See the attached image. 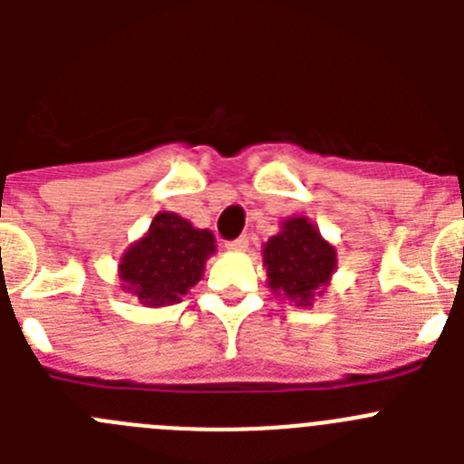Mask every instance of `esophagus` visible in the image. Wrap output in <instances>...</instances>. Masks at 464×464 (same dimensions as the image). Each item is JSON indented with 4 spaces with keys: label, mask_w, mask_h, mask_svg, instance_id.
I'll return each instance as SVG.
<instances>
[{
    "label": "esophagus",
    "mask_w": 464,
    "mask_h": 464,
    "mask_svg": "<svg viewBox=\"0 0 464 464\" xmlns=\"http://www.w3.org/2000/svg\"><path fill=\"white\" fill-rule=\"evenodd\" d=\"M225 248H227V251H235V253L246 251V248H248V237H246V235L237 237V239L227 241V244H225Z\"/></svg>",
    "instance_id": "1"
}]
</instances>
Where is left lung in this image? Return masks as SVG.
Listing matches in <instances>:
<instances>
[{"label": "left lung", "mask_w": 464, "mask_h": 464, "mask_svg": "<svg viewBox=\"0 0 464 464\" xmlns=\"http://www.w3.org/2000/svg\"><path fill=\"white\" fill-rule=\"evenodd\" d=\"M262 260L272 293L288 297L295 306H311L315 295L325 293L337 269L334 246L304 216L283 220L281 232L262 248Z\"/></svg>", "instance_id": "8db88e82"}]
</instances>
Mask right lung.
Listing matches in <instances>:
<instances>
[{
	"instance_id": "right-lung-1",
	"label": "right lung",
	"mask_w": 464,
	"mask_h": 464,
	"mask_svg": "<svg viewBox=\"0 0 464 464\" xmlns=\"http://www.w3.org/2000/svg\"><path fill=\"white\" fill-rule=\"evenodd\" d=\"M216 253V237L192 227L171 211L158 213L149 232L121 257L122 288L143 306L179 304L204 274V262Z\"/></svg>"
}]
</instances>
